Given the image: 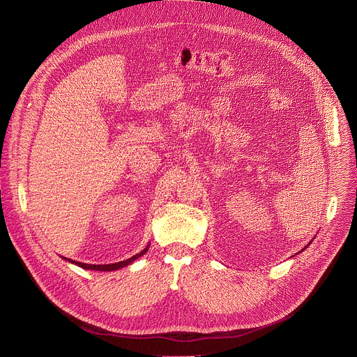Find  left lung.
Wrapping results in <instances>:
<instances>
[{"mask_svg": "<svg viewBox=\"0 0 357 357\" xmlns=\"http://www.w3.org/2000/svg\"><path fill=\"white\" fill-rule=\"evenodd\" d=\"M305 248H307V247H305ZM305 248H304V250H305Z\"/></svg>", "mask_w": 357, "mask_h": 357, "instance_id": "1", "label": "left lung"}]
</instances>
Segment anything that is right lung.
Instances as JSON below:
<instances>
[{
    "label": "right lung",
    "mask_w": 357,
    "mask_h": 357,
    "mask_svg": "<svg viewBox=\"0 0 357 357\" xmlns=\"http://www.w3.org/2000/svg\"><path fill=\"white\" fill-rule=\"evenodd\" d=\"M147 251H149V245H147V248H144V250H143L140 254H137V255H135V257H132V258H129V259H126V261H122V262H116V264H109V265H88V264L75 262V261H71V259H67V258H63V259H66V261H68V262H71V264H74V265H78L79 268L88 269V271H102V272H110V271H117V269H121V268H125V266L130 265V264H132V262H135L137 258H140L142 255H144Z\"/></svg>",
    "instance_id": "right-lung-1"
}]
</instances>
